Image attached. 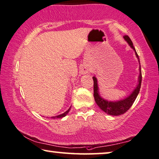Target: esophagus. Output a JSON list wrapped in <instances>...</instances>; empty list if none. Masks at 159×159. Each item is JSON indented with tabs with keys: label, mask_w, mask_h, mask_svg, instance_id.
<instances>
[{
	"label": "esophagus",
	"mask_w": 159,
	"mask_h": 159,
	"mask_svg": "<svg viewBox=\"0 0 159 159\" xmlns=\"http://www.w3.org/2000/svg\"><path fill=\"white\" fill-rule=\"evenodd\" d=\"M89 72H90V68L87 66H84L81 68V70H80V72H81L82 75L88 74Z\"/></svg>",
	"instance_id": "34e87169"
}]
</instances>
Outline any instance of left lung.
Instances as JSON below:
<instances>
[{
    "label": "left lung",
    "mask_w": 159,
    "mask_h": 159,
    "mask_svg": "<svg viewBox=\"0 0 159 159\" xmlns=\"http://www.w3.org/2000/svg\"><path fill=\"white\" fill-rule=\"evenodd\" d=\"M124 39L127 42V43L129 44V46L134 50L135 54L136 57H137L139 64H140V67H139V76H138V84L136 87L133 89L132 93L128 96L126 98L124 99L119 100V101H107V100L102 98L99 92V87L98 84V80L96 76L93 77V96L94 99L96 104L98 106L101 108V109L107 113V115H112V116H119L121 115H123L125 112L129 110V108L132 106L133 102L135 101L136 98L139 93V91L141 87V82H142V72H141V67L140 63V59H139V57L135 51V49L134 46H133V43L131 40L128 35H124Z\"/></svg>",
    "instance_id": "1"
}]
</instances>
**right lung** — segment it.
<instances>
[{
  "label": "right lung",
  "mask_w": 159,
  "mask_h": 159,
  "mask_svg": "<svg viewBox=\"0 0 159 159\" xmlns=\"http://www.w3.org/2000/svg\"><path fill=\"white\" fill-rule=\"evenodd\" d=\"M70 108H71V107H70L69 109L67 110V111H66V112H64V113L61 114V115H57V116H52L51 118H52V119H58V118H63V117H64V116H66L67 115H68V113L69 112V111H70Z\"/></svg>",
  "instance_id": "1"
}]
</instances>
